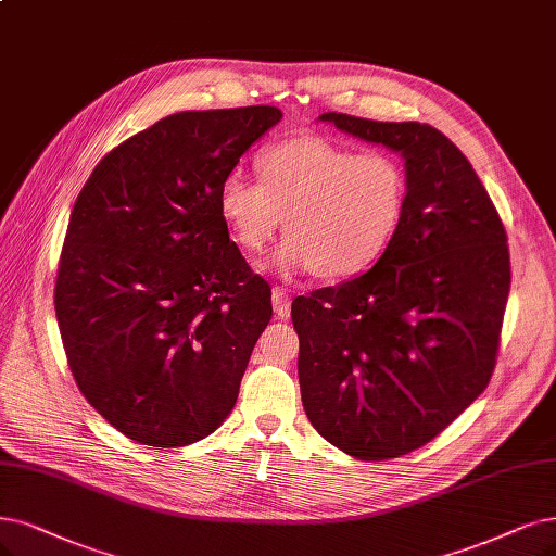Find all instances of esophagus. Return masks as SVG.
Masks as SVG:
<instances>
[{"mask_svg": "<svg viewBox=\"0 0 556 556\" xmlns=\"http://www.w3.org/2000/svg\"><path fill=\"white\" fill-rule=\"evenodd\" d=\"M273 309H275V316L279 320H289L291 298H289V293H286V289H281V286H275V289H273Z\"/></svg>", "mask_w": 556, "mask_h": 556, "instance_id": "obj_1", "label": "esophagus"}]
</instances>
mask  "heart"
Here are the masks:
<instances>
[{
    "label": "heart",
    "instance_id": "1",
    "mask_svg": "<svg viewBox=\"0 0 556 556\" xmlns=\"http://www.w3.org/2000/svg\"><path fill=\"white\" fill-rule=\"evenodd\" d=\"M258 180L229 174L217 211L244 252H261L283 222L289 233L265 267L281 277L348 279L392 244L407 197L401 162L323 137L281 141L258 157Z\"/></svg>",
    "mask_w": 556,
    "mask_h": 556
}]
</instances>
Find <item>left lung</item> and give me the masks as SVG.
Listing matches in <instances>:
<instances>
[{
    "mask_svg": "<svg viewBox=\"0 0 556 556\" xmlns=\"http://www.w3.org/2000/svg\"><path fill=\"white\" fill-rule=\"evenodd\" d=\"M318 121L405 162V213L371 270L293 300L300 394L318 433L359 460L409 454L477 401L495 368L510 261L469 160L426 123Z\"/></svg>",
    "mask_w": 556,
    "mask_h": 556,
    "instance_id": "obj_1",
    "label": "left lung"
}]
</instances>
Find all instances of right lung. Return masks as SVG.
Masks as SVG:
<instances>
[{
	"instance_id": "1",
	"label": "right lung",
	"mask_w": 556,
	"mask_h": 556,
	"mask_svg": "<svg viewBox=\"0 0 556 556\" xmlns=\"http://www.w3.org/2000/svg\"><path fill=\"white\" fill-rule=\"evenodd\" d=\"M277 108L178 112L118 143L73 205L54 309L85 399L123 435L185 446L231 415L273 318L217 211Z\"/></svg>"
}]
</instances>
